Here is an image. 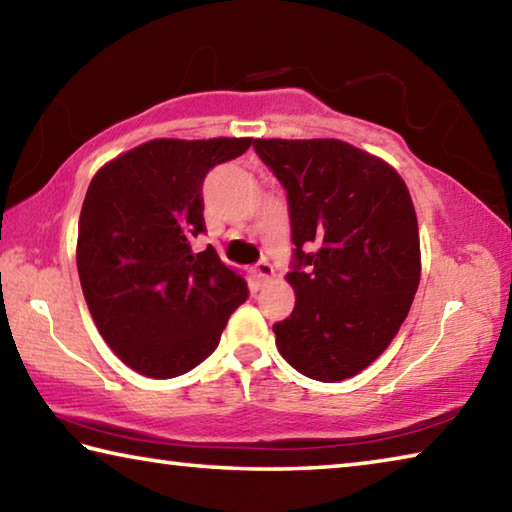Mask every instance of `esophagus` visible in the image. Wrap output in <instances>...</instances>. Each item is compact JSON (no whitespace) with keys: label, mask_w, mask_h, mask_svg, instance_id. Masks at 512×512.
<instances>
[{"label":"esophagus","mask_w":512,"mask_h":512,"mask_svg":"<svg viewBox=\"0 0 512 512\" xmlns=\"http://www.w3.org/2000/svg\"><path fill=\"white\" fill-rule=\"evenodd\" d=\"M253 273H255V277H257V282L262 284V282H268L271 280V277L275 275V268L268 264V262H259L255 268H253Z\"/></svg>","instance_id":"34e87169"}]
</instances>
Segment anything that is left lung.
Listing matches in <instances>:
<instances>
[{
  "label": "left lung",
  "instance_id": "obj_1",
  "mask_svg": "<svg viewBox=\"0 0 512 512\" xmlns=\"http://www.w3.org/2000/svg\"><path fill=\"white\" fill-rule=\"evenodd\" d=\"M253 146L287 189L296 246L287 273L296 307L273 325L277 350L305 377H354L391 345L418 291L409 187L391 164L341 140Z\"/></svg>",
  "mask_w": 512,
  "mask_h": 512
}]
</instances>
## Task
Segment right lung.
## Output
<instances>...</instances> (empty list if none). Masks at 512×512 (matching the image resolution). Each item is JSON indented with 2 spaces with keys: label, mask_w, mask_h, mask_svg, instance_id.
Returning <instances> with one entry per match:
<instances>
[{
  "label": "right lung",
  "mask_w": 512,
  "mask_h": 512,
  "mask_svg": "<svg viewBox=\"0 0 512 512\" xmlns=\"http://www.w3.org/2000/svg\"><path fill=\"white\" fill-rule=\"evenodd\" d=\"M253 137L151 140L94 173L85 194L76 266L94 325L112 352L144 377L169 379L216 350L248 298L246 280L207 246L203 180L239 158Z\"/></svg>",
  "instance_id": "obj_1"
}]
</instances>
